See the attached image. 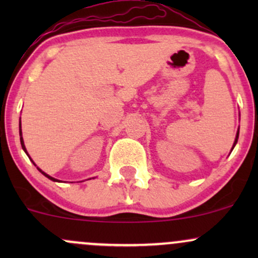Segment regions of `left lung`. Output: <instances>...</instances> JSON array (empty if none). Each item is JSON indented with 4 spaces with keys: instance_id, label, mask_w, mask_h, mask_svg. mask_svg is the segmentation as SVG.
Masks as SVG:
<instances>
[{
    "instance_id": "1",
    "label": "left lung",
    "mask_w": 258,
    "mask_h": 258,
    "mask_svg": "<svg viewBox=\"0 0 258 258\" xmlns=\"http://www.w3.org/2000/svg\"><path fill=\"white\" fill-rule=\"evenodd\" d=\"M238 138H239V132L236 133V137H235V142H234V146H233V148L235 147V144H236V142H238Z\"/></svg>"
}]
</instances>
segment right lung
Masks as SVG:
<instances>
[{
  "label": "right lung",
  "instance_id": "obj_1",
  "mask_svg": "<svg viewBox=\"0 0 258 258\" xmlns=\"http://www.w3.org/2000/svg\"><path fill=\"white\" fill-rule=\"evenodd\" d=\"M20 127H22V125H20V123H19V135H20V144H22V148H23V149H24V152L26 153V154H28V152H26V149H25V146H24V141H23V137H22V128H20ZM31 161H32V160H31ZM32 162H34V161H32ZM35 165V164H34ZM37 170L38 171H40V172L41 173H42V174H44V176H46L47 177V178H49V179H51V180H54V182H55V180H57V179H55V178H53V177H51V176H48V174H47V173H44L43 172V171L42 170H40V168H38L37 167Z\"/></svg>",
  "mask_w": 258,
  "mask_h": 258
}]
</instances>
